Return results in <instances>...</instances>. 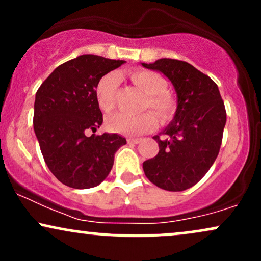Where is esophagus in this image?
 <instances>
[{
	"mask_svg": "<svg viewBox=\"0 0 261 261\" xmlns=\"http://www.w3.org/2000/svg\"><path fill=\"white\" fill-rule=\"evenodd\" d=\"M128 143H134V145H137V143L141 142L140 139H127Z\"/></svg>",
	"mask_w": 261,
	"mask_h": 261,
	"instance_id": "esophagus-1",
	"label": "esophagus"
}]
</instances>
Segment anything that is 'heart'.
<instances>
[{
  "mask_svg": "<svg viewBox=\"0 0 261 261\" xmlns=\"http://www.w3.org/2000/svg\"><path fill=\"white\" fill-rule=\"evenodd\" d=\"M131 82L146 94L142 108H151L162 121H167L174 115L175 100L166 91V80L160 73L148 70H137L128 73ZM119 86L116 73H107L98 81L95 86V99L103 112H110L115 104V94ZM157 126V116L152 112H145L139 115L126 113H115L107 118V127L114 133L139 136L149 133Z\"/></svg>",
  "mask_w": 261,
  "mask_h": 261,
  "instance_id": "b5f03b06",
  "label": "heart"
}]
</instances>
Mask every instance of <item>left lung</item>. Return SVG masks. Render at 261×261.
I'll use <instances>...</instances> for the list:
<instances>
[{"label":"left lung","mask_w":261,"mask_h":261,"mask_svg":"<svg viewBox=\"0 0 261 261\" xmlns=\"http://www.w3.org/2000/svg\"><path fill=\"white\" fill-rule=\"evenodd\" d=\"M142 66L168 77L178 95L174 119L153 137L160 152L143 162V172L158 188L187 190L216 161L227 119L224 103L216 83L188 62L160 59Z\"/></svg>","instance_id":"left-lung-1"}]
</instances>
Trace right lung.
Here are the masks:
<instances>
[{
	"mask_svg": "<svg viewBox=\"0 0 261 261\" xmlns=\"http://www.w3.org/2000/svg\"><path fill=\"white\" fill-rule=\"evenodd\" d=\"M124 62L81 55L56 67L37 91L33 124L39 146L47 168L67 187L99 185L112 170L115 152L126 143L118 134H94L103 122L95 86Z\"/></svg>",
	"mask_w": 261,
	"mask_h": 261,
	"instance_id": "1",
	"label": "right lung"
}]
</instances>
